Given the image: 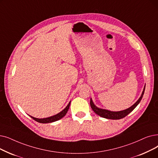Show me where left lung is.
Wrapping results in <instances>:
<instances>
[{"label": "left lung", "mask_w": 158, "mask_h": 158, "mask_svg": "<svg viewBox=\"0 0 158 158\" xmlns=\"http://www.w3.org/2000/svg\"><path fill=\"white\" fill-rule=\"evenodd\" d=\"M145 86H144L143 92L141 95V97L139 98V99L132 106L129 107L128 108L123 110H121V111L113 112V111L108 110H106V109H102V108H98V106H96L94 105L92 98H90V106H91V108H92V110H94V112L96 114H98V115L101 116V117H102V118H106V119H120L125 118V116H127L128 114L131 112L138 105V104L139 103L142 98H143L144 92H145Z\"/></svg>", "instance_id": "obj_1"}]
</instances>
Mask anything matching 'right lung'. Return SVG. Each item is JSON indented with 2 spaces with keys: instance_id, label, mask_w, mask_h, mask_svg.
Listing matches in <instances>:
<instances>
[{
  "instance_id": "1",
  "label": "right lung",
  "mask_w": 158,
  "mask_h": 158,
  "mask_svg": "<svg viewBox=\"0 0 158 158\" xmlns=\"http://www.w3.org/2000/svg\"><path fill=\"white\" fill-rule=\"evenodd\" d=\"M70 102H71V101L69 102V103L68 104V105L66 106V108H64L62 111L60 112L57 114H56V115H54L53 116H51V117L46 118L39 119V118H34V117H33V116H31V115H30V116L35 121H37L39 123H49L55 122V121H58V120L60 119L61 118H63L64 116L66 114V113H67V112L68 110V109H69V108H70Z\"/></svg>"
}]
</instances>
